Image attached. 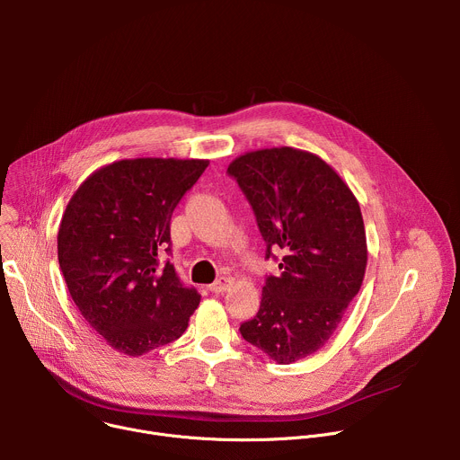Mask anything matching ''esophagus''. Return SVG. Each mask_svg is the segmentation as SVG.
Returning <instances> with one entry per match:
<instances>
[{"mask_svg": "<svg viewBox=\"0 0 460 460\" xmlns=\"http://www.w3.org/2000/svg\"><path fill=\"white\" fill-rule=\"evenodd\" d=\"M229 288H231V279L220 277L218 280H215V282L209 286V291H211V293H224V291H227Z\"/></svg>", "mask_w": 460, "mask_h": 460, "instance_id": "1", "label": "esophagus"}]
</instances>
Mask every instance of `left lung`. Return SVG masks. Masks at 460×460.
I'll return each mask as SVG.
<instances>
[{
    "mask_svg": "<svg viewBox=\"0 0 460 460\" xmlns=\"http://www.w3.org/2000/svg\"><path fill=\"white\" fill-rule=\"evenodd\" d=\"M227 174L252 208L266 258L283 256L282 273L266 277L260 309L240 333L279 364L296 362L332 339L362 286L360 206L332 165L293 147L245 153Z\"/></svg>",
    "mask_w": 460,
    "mask_h": 460,
    "instance_id": "1",
    "label": "left lung"
}]
</instances>
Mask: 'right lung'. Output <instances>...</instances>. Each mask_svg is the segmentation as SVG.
<instances>
[{
	"mask_svg": "<svg viewBox=\"0 0 460 460\" xmlns=\"http://www.w3.org/2000/svg\"><path fill=\"white\" fill-rule=\"evenodd\" d=\"M208 160L135 158L93 172L73 194L58 231L67 289L94 332L140 357L181 337L200 304L174 266L171 217Z\"/></svg>",
	"mask_w": 460,
	"mask_h": 460,
	"instance_id": "1",
	"label": "right lung"
}]
</instances>
